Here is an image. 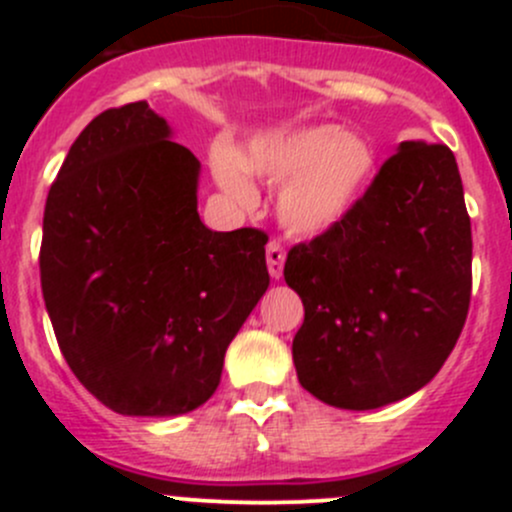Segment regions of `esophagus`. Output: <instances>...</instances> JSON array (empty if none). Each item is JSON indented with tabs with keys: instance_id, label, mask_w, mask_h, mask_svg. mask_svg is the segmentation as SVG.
<instances>
[{
	"instance_id": "34e87169",
	"label": "esophagus",
	"mask_w": 512,
	"mask_h": 512,
	"mask_svg": "<svg viewBox=\"0 0 512 512\" xmlns=\"http://www.w3.org/2000/svg\"><path fill=\"white\" fill-rule=\"evenodd\" d=\"M267 270L275 280H280L282 270H285V250H282L280 242H270L267 245Z\"/></svg>"
}]
</instances>
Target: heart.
Instances as JSON below:
<instances>
[{"instance_id": "b5f03b06", "label": "heart", "mask_w": 512, "mask_h": 512, "mask_svg": "<svg viewBox=\"0 0 512 512\" xmlns=\"http://www.w3.org/2000/svg\"><path fill=\"white\" fill-rule=\"evenodd\" d=\"M371 170L374 151L369 143L329 123L265 133L252 138L237 160H215L218 183L245 205L255 200L245 173L282 183L277 218L299 237L322 235L342 223L369 183Z\"/></svg>"}]
</instances>
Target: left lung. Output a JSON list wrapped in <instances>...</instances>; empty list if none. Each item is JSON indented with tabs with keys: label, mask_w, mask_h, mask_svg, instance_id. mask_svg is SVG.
Here are the masks:
<instances>
[{
	"label": "left lung",
	"mask_w": 512,
	"mask_h": 512,
	"mask_svg": "<svg viewBox=\"0 0 512 512\" xmlns=\"http://www.w3.org/2000/svg\"><path fill=\"white\" fill-rule=\"evenodd\" d=\"M471 260L456 156L404 141L342 223L289 250L285 280L304 304L299 384L349 411L426 386L466 324Z\"/></svg>",
	"instance_id": "1"
}]
</instances>
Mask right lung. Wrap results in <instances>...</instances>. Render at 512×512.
I'll list each match as a JSON object with an SVG mask.
<instances>
[{
    "instance_id": "1",
    "label": "right lung",
    "mask_w": 512,
    "mask_h": 512,
    "mask_svg": "<svg viewBox=\"0 0 512 512\" xmlns=\"http://www.w3.org/2000/svg\"><path fill=\"white\" fill-rule=\"evenodd\" d=\"M198 178L200 160L136 101L98 113L51 183L46 312L76 379L116 414L203 406L227 344L270 287L267 235L205 227Z\"/></svg>"
}]
</instances>
